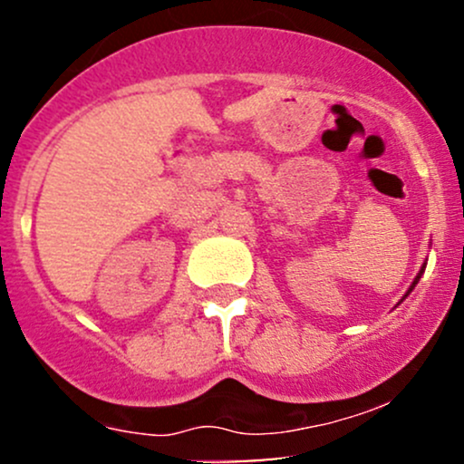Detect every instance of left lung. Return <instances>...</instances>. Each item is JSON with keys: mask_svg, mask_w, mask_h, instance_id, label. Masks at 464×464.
Here are the masks:
<instances>
[{"mask_svg": "<svg viewBox=\"0 0 464 464\" xmlns=\"http://www.w3.org/2000/svg\"><path fill=\"white\" fill-rule=\"evenodd\" d=\"M420 273H423V270H420ZM420 273H419V275H417V279H414V284H417V281H419V279H420ZM414 284H412V285H410V290H412V287H414Z\"/></svg>", "mask_w": 464, "mask_h": 464, "instance_id": "obj_1", "label": "left lung"}]
</instances>
